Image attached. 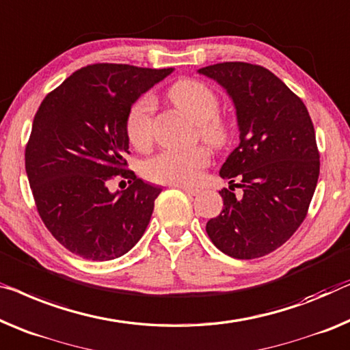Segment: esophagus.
I'll use <instances>...</instances> for the list:
<instances>
[{"instance_id":"34e87169","label":"esophagus","mask_w":350,"mask_h":350,"mask_svg":"<svg viewBox=\"0 0 350 350\" xmlns=\"http://www.w3.org/2000/svg\"><path fill=\"white\" fill-rule=\"evenodd\" d=\"M179 189H180L182 191H185L187 195H190V196H196L198 193H200V190H198V189H191V187H185V185H180Z\"/></svg>"}]
</instances>
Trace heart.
<instances>
[{
	"instance_id": "obj_1",
	"label": "heart",
	"mask_w": 350,
	"mask_h": 350,
	"mask_svg": "<svg viewBox=\"0 0 350 350\" xmlns=\"http://www.w3.org/2000/svg\"><path fill=\"white\" fill-rule=\"evenodd\" d=\"M168 97L187 116L200 124V135L208 144L220 148L229 139V125L218 116L220 100L212 88L196 80H179L170 88ZM154 98L142 96L130 105L125 116V135L137 149L152 142ZM208 163V150L202 146L190 149L161 150L144 163V173L159 184L193 185Z\"/></svg>"
}]
</instances>
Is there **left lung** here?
Returning <instances> with one entry per match:
<instances>
[{"label": "left lung", "instance_id": "8db88e82", "mask_svg": "<svg viewBox=\"0 0 350 350\" xmlns=\"http://www.w3.org/2000/svg\"><path fill=\"white\" fill-rule=\"evenodd\" d=\"M232 98L241 143L220 170L223 211L206 231L218 250L254 259L288 242L308 212L319 177V150L305 103L262 66L220 62L198 70ZM236 176L244 193L232 190Z\"/></svg>", "mask_w": 350, "mask_h": 350}]
</instances>
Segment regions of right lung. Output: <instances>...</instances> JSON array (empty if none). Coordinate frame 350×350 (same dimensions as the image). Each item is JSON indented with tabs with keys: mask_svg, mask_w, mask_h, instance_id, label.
Instances as JSON below:
<instances>
[{
	"mask_svg": "<svg viewBox=\"0 0 350 350\" xmlns=\"http://www.w3.org/2000/svg\"><path fill=\"white\" fill-rule=\"evenodd\" d=\"M173 69L91 64L46 94L36 113L25 168L46 229L69 252L109 260L135 247L149 225L160 187L127 170L125 116ZM114 176L129 187L109 192Z\"/></svg>",
	"mask_w": 350,
	"mask_h": 350,
	"instance_id": "add662e5",
	"label": "right lung"
}]
</instances>
